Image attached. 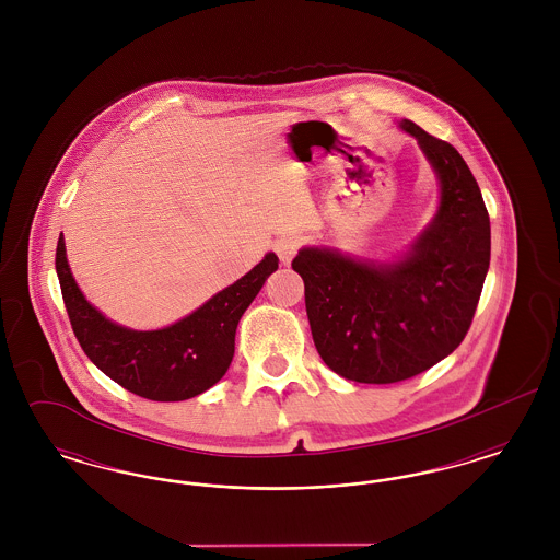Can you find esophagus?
<instances>
[{
  "label": "esophagus",
  "mask_w": 560,
  "mask_h": 560,
  "mask_svg": "<svg viewBox=\"0 0 560 560\" xmlns=\"http://www.w3.org/2000/svg\"><path fill=\"white\" fill-rule=\"evenodd\" d=\"M300 245H302V240H300L298 235H283V237H279V240L275 241V252H277L279 260H281L283 265H290L293 256L298 254Z\"/></svg>",
  "instance_id": "esophagus-1"
}]
</instances>
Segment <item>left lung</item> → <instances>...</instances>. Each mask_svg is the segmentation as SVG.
Returning a JSON list of instances; mask_svg holds the SVG:
<instances>
[{
	"mask_svg": "<svg viewBox=\"0 0 560 560\" xmlns=\"http://www.w3.org/2000/svg\"><path fill=\"white\" fill-rule=\"evenodd\" d=\"M441 180L432 224L393 265L359 262L306 247L292 268L329 370L363 384H395L427 372L466 338L491 258V226L479 185L450 142L409 119Z\"/></svg>",
	"mask_w": 560,
	"mask_h": 560,
	"instance_id": "obj_1",
	"label": "left lung"
}]
</instances>
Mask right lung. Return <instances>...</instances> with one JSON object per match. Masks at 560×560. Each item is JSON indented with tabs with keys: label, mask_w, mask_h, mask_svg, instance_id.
<instances>
[{
	"label": "right lung",
	"mask_w": 560,
	"mask_h": 560,
	"mask_svg": "<svg viewBox=\"0 0 560 560\" xmlns=\"http://www.w3.org/2000/svg\"><path fill=\"white\" fill-rule=\"evenodd\" d=\"M277 267L279 258L267 254L260 265L192 315L158 331H133L105 319L83 298L67 265L62 233L56 245L60 292L83 352L126 390L161 402L197 397L226 373L235 354L241 315Z\"/></svg>",
	"instance_id": "1"
}]
</instances>
